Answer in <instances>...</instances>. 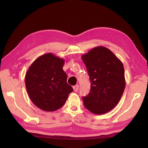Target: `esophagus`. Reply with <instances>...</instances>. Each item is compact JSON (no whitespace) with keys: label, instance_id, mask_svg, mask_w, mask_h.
<instances>
[{"label":"esophagus","instance_id":"34e87169","mask_svg":"<svg viewBox=\"0 0 148 148\" xmlns=\"http://www.w3.org/2000/svg\"><path fill=\"white\" fill-rule=\"evenodd\" d=\"M73 90H74L75 92H77L78 90L79 86H78V84H77V85H75V86H74L73 87Z\"/></svg>","mask_w":148,"mask_h":148}]
</instances>
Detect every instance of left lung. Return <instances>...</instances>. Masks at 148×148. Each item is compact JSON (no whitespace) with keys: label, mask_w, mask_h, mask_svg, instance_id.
Listing matches in <instances>:
<instances>
[{"label":"left lung","mask_w":148,"mask_h":148,"mask_svg":"<svg viewBox=\"0 0 148 148\" xmlns=\"http://www.w3.org/2000/svg\"><path fill=\"white\" fill-rule=\"evenodd\" d=\"M91 80L90 92L83 97L92 113H107L117 105L125 88L122 62L109 49L98 46L82 56Z\"/></svg>","instance_id":"left-lung-1"}]
</instances>
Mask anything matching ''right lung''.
<instances>
[{
	"label": "right lung",
	"mask_w": 148,
	"mask_h": 148,
	"mask_svg": "<svg viewBox=\"0 0 148 148\" xmlns=\"http://www.w3.org/2000/svg\"><path fill=\"white\" fill-rule=\"evenodd\" d=\"M63 59L48 53L39 57L28 68L25 85L28 96L38 108L57 110L64 105L73 88L66 83Z\"/></svg>",
	"instance_id": "add662e5"
}]
</instances>
